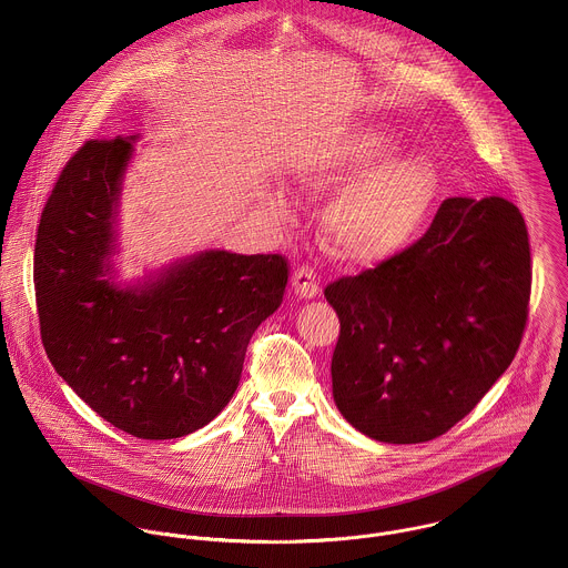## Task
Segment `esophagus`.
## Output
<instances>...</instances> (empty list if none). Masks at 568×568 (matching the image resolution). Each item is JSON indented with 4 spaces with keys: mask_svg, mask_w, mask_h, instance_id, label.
<instances>
[{
    "mask_svg": "<svg viewBox=\"0 0 568 568\" xmlns=\"http://www.w3.org/2000/svg\"><path fill=\"white\" fill-rule=\"evenodd\" d=\"M291 286H293L295 295H300V297H304V300H313V297L320 295V277H317L315 268L308 266V264H300V266L293 271Z\"/></svg>",
    "mask_w": 568,
    "mask_h": 568,
    "instance_id": "1",
    "label": "esophagus"
}]
</instances>
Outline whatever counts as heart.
I'll use <instances>...</instances> for the list:
<instances>
[{"label":"heart","mask_w":568,"mask_h":568,"mask_svg":"<svg viewBox=\"0 0 568 568\" xmlns=\"http://www.w3.org/2000/svg\"><path fill=\"white\" fill-rule=\"evenodd\" d=\"M396 149L394 133L367 126L315 144L297 168V181L311 194L359 176L343 187L327 214L334 248L352 260H378L403 248L435 201L437 174L424 158L408 155L371 166ZM275 210H282V201H275Z\"/></svg>","instance_id":"b5f03b06"}]
</instances>
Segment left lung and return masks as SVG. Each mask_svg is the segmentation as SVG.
Segmentation results:
<instances>
[{
	"label": "left lung",
	"instance_id": "left-lung-1",
	"mask_svg": "<svg viewBox=\"0 0 568 568\" xmlns=\"http://www.w3.org/2000/svg\"><path fill=\"white\" fill-rule=\"evenodd\" d=\"M324 293L341 322L332 394L343 417L378 442L435 439L516 356L531 295L525 219L503 196L446 199L419 241Z\"/></svg>",
	"mask_w": 568,
	"mask_h": 568
}]
</instances>
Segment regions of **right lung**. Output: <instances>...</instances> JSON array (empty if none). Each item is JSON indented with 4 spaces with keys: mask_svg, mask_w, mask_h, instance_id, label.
<instances>
[{
    "mask_svg": "<svg viewBox=\"0 0 568 568\" xmlns=\"http://www.w3.org/2000/svg\"><path fill=\"white\" fill-rule=\"evenodd\" d=\"M133 140H89L59 174L37 230V313L50 363L87 405L133 437L174 439L232 400L255 327L282 304L288 260L205 251L142 286L113 284Z\"/></svg>",
    "mask_w": 568,
    "mask_h": 568,
    "instance_id": "obj_1",
    "label": "right lung"
}]
</instances>
